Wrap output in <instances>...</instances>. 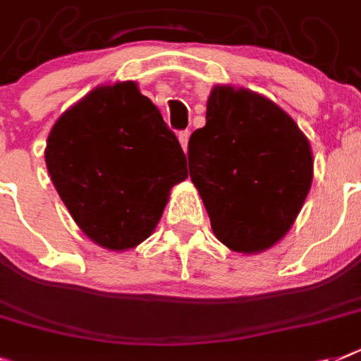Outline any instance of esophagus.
Returning a JSON list of instances; mask_svg holds the SVG:
<instances>
[{
    "mask_svg": "<svg viewBox=\"0 0 361 361\" xmlns=\"http://www.w3.org/2000/svg\"><path fill=\"white\" fill-rule=\"evenodd\" d=\"M188 140H190V130H180V133H178V142L183 145L184 153L188 151Z\"/></svg>",
    "mask_w": 361,
    "mask_h": 361,
    "instance_id": "obj_1",
    "label": "esophagus"
}]
</instances>
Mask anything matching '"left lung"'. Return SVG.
I'll return each instance as SVG.
<instances>
[{"label": "left lung", "mask_w": 361, "mask_h": 361, "mask_svg": "<svg viewBox=\"0 0 361 361\" xmlns=\"http://www.w3.org/2000/svg\"><path fill=\"white\" fill-rule=\"evenodd\" d=\"M190 177L223 245L260 252L290 231L314 178L312 147L273 101L217 85L188 142Z\"/></svg>", "instance_id": "8db88e82"}]
</instances>
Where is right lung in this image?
I'll list each match as a JSON object with an SVG mask.
<instances>
[{
	"label": "right lung",
	"mask_w": 361,
	"mask_h": 361,
	"mask_svg": "<svg viewBox=\"0 0 361 361\" xmlns=\"http://www.w3.org/2000/svg\"><path fill=\"white\" fill-rule=\"evenodd\" d=\"M46 166L73 221L110 251L147 240L188 177L177 136L133 80L97 86L70 106L47 136Z\"/></svg>",
	"instance_id": "1"
}]
</instances>
